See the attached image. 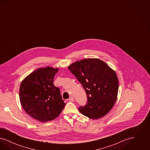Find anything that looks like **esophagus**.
Returning <instances> with one entry per match:
<instances>
[{
	"instance_id": "1",
	"label": "esophagus",
	"mask_w": 150,
	"mask_h": 150,
	"mask_svg": "<svg viewBox=\"0 0 150 150\" xmlns=\"http://www.w3.org/2000/svg\"><path fill=\"white\" fill-rule=\"evenodd\" d=\"M69 101H70V102H74V97H72V96H71L69 98Z\"/></svg>"
}]
</instances>
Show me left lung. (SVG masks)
<instances>
[{
    "mask_svg": "<svg viewBox=\"0 0 150 150\" xmlns=\"http://www.w3.org/2000/svg\"><path fill=\"white\" fill-rule=\"evenodd\" d=\"M68 69L82 84L86 93L87 104L79 107V111L94 120L107 114L117 97L119 80L114 70L98 58L76 61Z\"/></svg>",
    "mask_w": 150,
    "mask_h": 150,
    "instance_id": "left-lung-1",
    "label": "left lung"
}]
</instances>
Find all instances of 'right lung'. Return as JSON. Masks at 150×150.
<instances>
[{"label":"right lung","mask_w":150,"mask_h":150,"mask_svg":"<svg viewBox=\"0 0 150 150\" xmlns=\"http://www.w3.org/2000/svg\"><path fill=\"white\" fill-rule=\"evenodd\" d=\"M58 68H39L22 81L20 100L25 112L33 119L42 122L57 117L66 103L59 88L53 84Z\"/></svg>","instance_id":"right-lung-1"}]
</instances>
